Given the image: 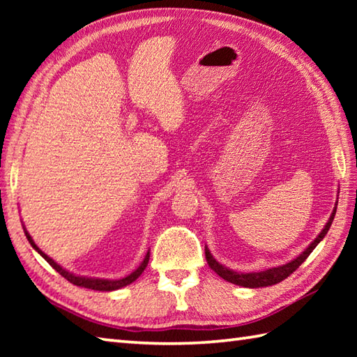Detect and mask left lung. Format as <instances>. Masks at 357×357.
Wrapping results in <instances>:
<instances>
[{"mask_svg":"<svg viewBox=\"0 0 357 357\" xmlns=\"http://www.w3.org/2000/svg\"><path fill=\"white\" fill-rule=\"evenodd\" d=\"M336 208H337V202H336V207L333 208V213L328 219V222L325 224L324 230L317 234V238L310 244L304 252H302L296 259L287 262L284 265H279V267H273V268H268V270H264V271H255V273H238V271H233L230 268H227L225 265L219 264L213 256H211L210 250L206 247V259H207V264L208 267L213 270L216 275L221 276L222 279L229 280V282L231 284H236V285H241V287H247V288H259V287H268V285H275V284H279L282 282V280L285 278H288L291 275L293 271H296L299 268V265L304 262L307 257L310 256V253L313 252V250L316 248V245L319 244V242L325 238V234L328 233L330 227H331V222L333 219H335V215H336Z\"/></svg>","mask_w":357,"mask_h":357,"instance_id":"1","label":"left lung"}]
</instances>
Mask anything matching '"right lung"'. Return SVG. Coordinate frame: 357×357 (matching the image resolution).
Here are the masks:
<instances>
[{"instance_id": "obj_1", "label": "right lung", "mask_w": 357, "mask_h": 357, "mask_svg": "<svg viewBox=\"0 0 357 357\" xmlns=\"http://www.w3.org/2000/svg\"><path fill=\"white\" fill-rule=\"evenodd\" d=\"M24 233H26V238L27 241L30 242V245H32L38 253H40L45 261H47L53 268H55L59 275H61L63 278H66L69 282H72L73 285H78V287H84V288H90V290H98V291H113V290H118V288H123L128 284H132L133 280L138 279L141 276V273L146 270L147 264H149V257H150V252H147L146 257H144V261L141 262V265L138 268H136L135 271H132L130 275L126 276V278H121V279H100V278H86V276H77L73 275V273L64 270L61 265H58L55 261L52 259V257H49L47 255H45L44 252H41L40 248H38V245L33 242L32 236L27 233V230L24 229Z\"/></svg>"}]
</instances>
